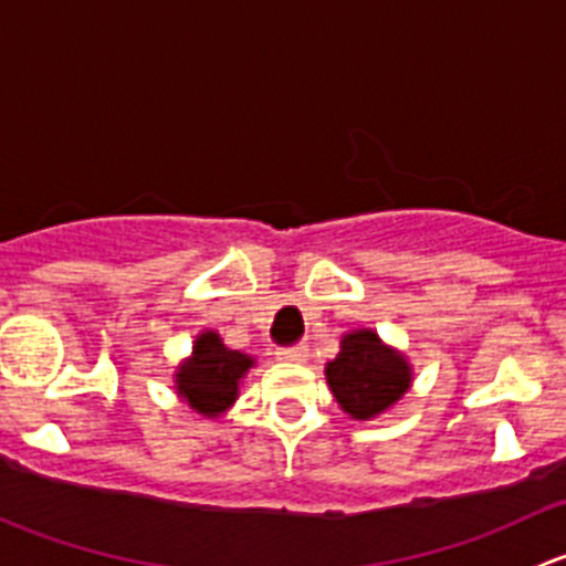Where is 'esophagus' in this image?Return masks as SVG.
Listing matches in <instances>:
<instances>
[{"label":"esophagus","instance_id":"34e87169","mask_svg":"<svg viewBox=\"0 0 566 566\" xmlns=\"http://www.w3.org/2000/svg\"><path fill=\"white\" fill-rule=\"evenodd\" d=\"M276 356L282 358V361H304V358L310 356V347H306V345H284V347H276Z\"/></svg>","mask_w":566,"mask_h":566}]
</instances>
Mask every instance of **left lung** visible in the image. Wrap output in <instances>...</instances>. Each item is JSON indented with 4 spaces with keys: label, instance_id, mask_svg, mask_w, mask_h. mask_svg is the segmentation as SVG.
<instances>
[{
    "label": "left lung",
    "instance_id": "1",
    "mask_svg": "<svg viewBox=\"0 0 566 566\" xmlns=\"http://www.w3.org/2000/svg\"><path fill=\"white\" fill-rule=\"evenodd\" d=\"M336 402L353 419H373L391 408L410 386L408 364L389 350L373 331H356L342 339V350L325 367Z\"/></svg>",
    "mask_w": 566,
    "mask_h": 566
}]
</instances>
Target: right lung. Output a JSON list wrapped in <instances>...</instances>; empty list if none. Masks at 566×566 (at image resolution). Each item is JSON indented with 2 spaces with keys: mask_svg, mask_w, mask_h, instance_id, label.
I'll use <instances>...</instances> for the list:
<instances>
[{
  "mask_svg": "<svg viewBox=\"0 0 566 566\" xmlns=\"http://www.w3.org/2000/svg\"><path fill=\"white\" fill-rule=\"evenodd\" d=\"M251 358L221 345L219 334L208 331L193 345V358L177 373V391L197 413L219 416L238 397V380L247 375Z\"/></svg>",
  "mask_w": 566,
  "mask_h": 566,
  "instance_id": "right-lung-1",
  "label": "right lung"
}]
</instances>
